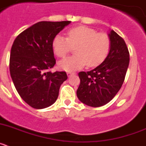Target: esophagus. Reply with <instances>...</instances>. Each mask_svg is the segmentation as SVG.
<instances>
[{
    "instance_id": "1",
    "label": "esophagus",
    "mask_w": 146,
    "mask_h": 146,
    "mask_svg": "<svg viewBox=\"0 0 146 146\" xmlns=\"http://www.w3.org/2000/svg\"><path fill=\"white\" fill-rule=\"evenodd\" d=\"M75 74L74 72H68V73H67V75H68V77H70L71 75H72V74Z\"/></svg>"
}]
</instances>
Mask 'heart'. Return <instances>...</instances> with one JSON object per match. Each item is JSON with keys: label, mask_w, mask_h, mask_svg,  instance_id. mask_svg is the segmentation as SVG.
Masks as SVG:
<instances>
[{"label": "heart", "mask_w": 146, "mask_h": 146, "mask_svg": "<svg viewBox=\"0 0 146 146\" xmlns=\"http://www.w3.org/2000/svg\"><path fill=\"white\" fill-rule=\"evenodd\" d=\"M72 47H76V55L58 62V67L62 70L73 72L87 64L89 67L101 64L108 57L111 42L108 34L98 33L94 28L84 25L70 28L67 31V38L58 34L52 40V50L59 58L65 57Z\"/></svg>", "instance_id": "b5f03b06"}]
</instances>
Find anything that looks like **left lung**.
I'll list each match as a JSON object with an SVG mask.
<instances>
[{"instance_id": "left-lung-1", "label": "left lung", "mask_w": 146, "mask_h": 146, "mask_svg": "<svg viewBox=\"0 0 146 146\" xmlns=\"http://www.w3.org/2000/svg\"><path fill=\"white\" fill-rule=\"evenodd\" d=\"M108 36L111 47L105 60L93 70L78 74L77 98L88 106L98 108L111 101L123 85L128 69L129 53L124 40L113 30Z\"/></svg>"}]
</instances>
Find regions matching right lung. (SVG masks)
Segmentation results:
<instances>
[{
  "label": "right lung",
  "instance_id": "add662e5",
  "mask_svg": "<svg viewBox=\"0 0 146 146\" xmlns=\"http://www.w3.org/2000/svg\"><path fill=\"white\" fill-rule=\"evenodd\" d=\"M71 21L36 23L19 34L10 54L9 70L20 97L35 109L51 106L57 100L65 72H50L55 64L52 42Z\"/></svg>",
  "mask_w": 146,
  "mask_h": 146
}]
</instances>
